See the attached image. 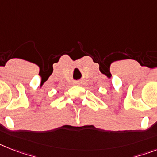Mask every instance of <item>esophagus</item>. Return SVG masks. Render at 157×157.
I'll return each instance as SVG.
<instances>
[{"label":"esophagus","instance_id":"esophagus-1","mask_svg":"<svg viewBox=\"0 0 157 157\" xmlns=\"http://www.w3.org/2000/svg\"><path fill=\"white\" fill-rule=\"evenodd\" d=\"M77 84H79V82H78V83Z\"/></svg>","mask_w":157,"mask_h":157}]
</instances>
